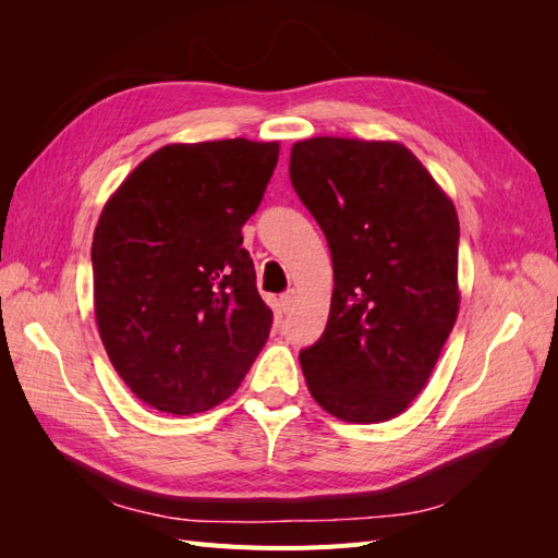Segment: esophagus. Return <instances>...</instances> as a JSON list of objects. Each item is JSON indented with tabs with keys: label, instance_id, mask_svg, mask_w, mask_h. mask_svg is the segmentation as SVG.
<instances>
[{
	"label": "esophagus",
	"instance_id": "1",
	"mask_svg": "<svg viewBox=\"0 0 558 558\" xmlns=\"http://www.w3.org/2000/svg\"><path fill=\"white\" fill-rule=\"evenodd\" d=\"M279 302H281V310L289 312V310L293 307V302H295V291H286V293L279 298Z\"/></svg>",
	"mask_w": 558,
	"mask_h": 558
}]
</instances>
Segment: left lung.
I'll return each instance as SVG.
<instances>
[{
  "label": "left lung",
  "mask_w": 558,
  "mask_h": 558,
  "mask_svg": "<svg viewBox=\"0 0 558 558\" xmlns=\"http://www.w3.org/2000/svg\"><path fill=\"white\" fill-rule=\"evenodd\" d=\"M291 183L324 230L335 289L318 342L300 351L312 398L351 424L410 408L459 314V216L398 142L314 137Z\"/></svg>",
  "instance_id": "8db88e82"
}]
</instances>
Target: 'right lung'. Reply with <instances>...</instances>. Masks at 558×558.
<instances>
[{
	"mask_svg": "<svg viewBox=\"0 0 558 558\" xmlns=\"http://www.w3.org/2000/svg\"><path fill=\"white\" fill-rule=\"evenodd\" d=\"M277 142L158 148L121 183L93 238L95 318L109 361L150 408L189 416L230 398L272 328L242 226Z\"/></svg>",
	"mask_w": 558,
	"mask_h": 558,
	"instance_id": "obj_1",
	"label": "right lung"
}]
</instances>
